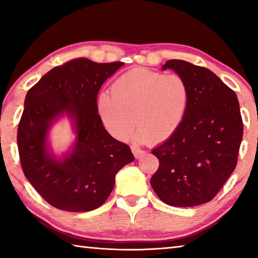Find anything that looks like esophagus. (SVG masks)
I'll return each instance as SVG.
<instances>
[{"mask_svg":"<svg viewBox=\"0 0 258 258\" xmlns=\"http://www.w3.org/2000/svg\"><path fill=\"white\" fill-rule=\"evenodd\" d=\"M132 152H133V155H134V157L137 159L141 158V157L146 154L145 151L141 150V149H139V148H135V147H132Z\"/></svg>","mask_w":258,"mask_h":258,"instance_id":"34e87169","label":"esophagus"}]
</instances>
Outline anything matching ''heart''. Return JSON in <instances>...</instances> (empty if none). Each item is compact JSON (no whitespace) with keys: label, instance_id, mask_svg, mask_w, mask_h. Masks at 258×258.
I'll return each instance as SVG.
<instances>
[{"label":"heart","instance_id":"b5f03b06","mask_svg":"<svg viewBox=\"0 0 258 258\" xmlns=\"http://www.w3.org/2000/svg\"><path fill=\"white\" fill-rule=\"evenodd\" d=\"M189 102L190 87L182 76L135 68L112 83L111 94L99 95L97 108L115 138L124 139L135 120V141L159 143L180 128Z\"/></svg>","mask_w":258,"mask_h":258}]
</instances>
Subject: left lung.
Instances as JSON below:
<instances>
[{"label": "left lung", "mask_w": 258, "mask_h": 258, "mask_svg": "<svg viewBox=\"0 0 258 258\" xmlns=\"http://www.w3.org/2000/svg\"><path fill=\"white\" fill-rule=\"evenodd\" d=\"M190 87V102L176 133L151 151L159 167L150 184L161 202L192 207L211 202L237 165L243 124L232 90L207 68L168 60Z\"/></svg>", "instance_id": "left-lung-1"}]
</instances>
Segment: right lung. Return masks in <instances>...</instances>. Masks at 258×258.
Instances as JSON below:
<instances>
[{
    "instance_id": "obj_1",
    "label": "right lung",
    "mask_w": 258,
    "mask_h": 258,
    "mask_svg": "<svg viewBox=\"0 0 258 258\" xmlns=\"http://www.w3.org/2000/svg\"><path fill=\"white\" fill-rule=\"evenodd\" d=\"M123 62L69 61L46 73L27 94L18 125V150L27 180L52 206L89 212L106 202L115 176L134 156L103 127L97 108L99 90ZM66 116L76 135L60 156L49 145V131Z\"/></svg>"
}]
</instances>
